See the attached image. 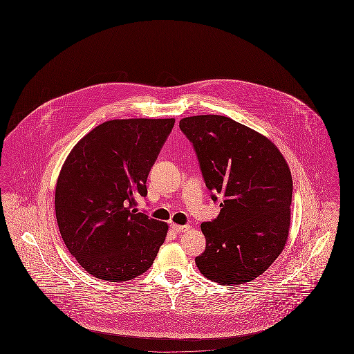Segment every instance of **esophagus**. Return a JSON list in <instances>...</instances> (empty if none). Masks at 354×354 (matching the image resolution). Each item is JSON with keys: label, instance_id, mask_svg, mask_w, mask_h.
<instances>
[{"label": "esophagus", "instance_id": "34e87169", "mask_svg": "<svg viewBox=\"0 0 354 354\" xmlns=\"http://www.w3.org/2000/svg\"><path fill=\"white\" fill-rule=\"evenodd\" d=\"M171 228H172L175 232H178V234L187 232V231L189 230V227H188V225H179V224H175V223H172V224H171Z\"/></svg>", "mask_w": 354, "mask_h": 354}]
</instances>
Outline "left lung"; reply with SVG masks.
<instances>
[{
    "label": "left lung",
    "instance_id": "left-lung-1",
    "mask_svg": "<svg viewBox=\"0 0 354 354\" xmlns=\"http://www.w3.org/2000/svg\"><path fill=\"white\" fill-rule=\"evenodd\" d=\"M192 142L219 216L201 225L205 251L195 259L203 276L221 286L250 283L286 247L293 182L286 158L266 135L223 115L179 122Z\"/></svg>",
    "mask_w": 354,
    "mask_h": 354
}]
</instances>
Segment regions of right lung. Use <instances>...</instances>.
I'll use <instances>...</instances> for the list:
<instances>
[{"label":"right lung","mask_w":354,"mask_h":354,"mask_svg":"<svg viewBox=\"0 0 354 354\" xmlns=\"http://www.w3.org/2000/svg\"><path fill=\"white\" fill-rule=\"evenodd\" d=\"M175 119H113L68 152L55 185V218L80 266L97 279L129 281L149 270L169 224L131 211Z\"/></svg>","instance_id":"right-lung-1"}]
</instances>
